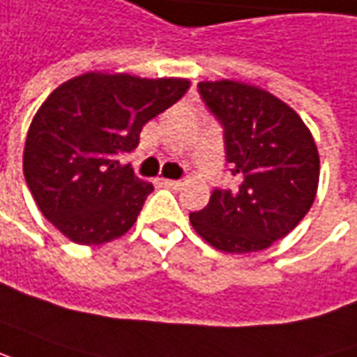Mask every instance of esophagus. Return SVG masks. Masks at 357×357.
Wrapping results in <instances>:
<instances>
[{
  "label": "esophagus",
  "instance_id": "esophagus-1",
  "mask_svg": "<svg viewBox=\"0 0 357 357\" xmlns=\"http://www.w3.org/2000/svg\"><path fill=\"white\" fill-rule=\"evenodd\" d=\"M162 183L169 189H181L183 185V181H179V179H162Z\"/></svg>",
  "mask_w": 357,
  "mask_h": 357
}]
</instances>
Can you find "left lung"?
Masks as SVG:
<instances>
[{
    "label": "left lung",
    "instance_id": "left-lung-1",
    "mask_svg": "<svg viewBox=\"0 0 357 357\" xmlns=\"http://www.w3.org/2000/svg\"><path fill=\"white\" fill-rule=\"evenodd\" d=\"M199 93L225 127L232 189H215L189 220L227 254L270 248L309 213L321 158L309 127L280 97L234 79L199 82Z\"/></svg>",
    "mask_w": 357,
    "mask_h": 357
}]
</instances>
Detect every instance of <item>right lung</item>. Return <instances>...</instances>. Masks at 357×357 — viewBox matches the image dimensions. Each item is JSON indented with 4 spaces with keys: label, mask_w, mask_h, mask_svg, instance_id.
<instances>
[{
    "label": "right lung",
    "mask_w": 357,
    "mask_h": 357,
    "mask_svg": "<svg viewBox=\"0 0 357 357\" xmlns=\"http://www.w3.org/2000/svg\"><path fill=\"white\" fill-rule=\"evenodd\" d=\"M188 89L185 77L87 72L46 97L26 132L23 174L40 213L66 238L99 246L137 222L154 188L119 156Z\"/></svg>",
    "instance_id": "right-lung-1"
}]
</instances>
